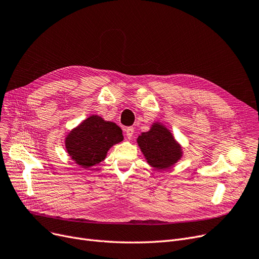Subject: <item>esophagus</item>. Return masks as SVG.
Masks as SVG:
<instances>
[{
    "label": "esophagus",
    "instance_id": "esophagus-1",
    "mask_svg": "<svg viewBox=\"0 0 259 259\" xmlns=\"http://www.w3.org/2000/svg\"><path fill=\"white\" fill-rule=\"evenodd\" d=\"M125 133H126V137L130 140L132 137H133V133H134V129L132 127H129L125 130Z\"/></svg>",
    "mask_w": 259,
    "mask_h": 259
}]
</instances>
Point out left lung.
<instances>
[{"label":"left lung","instance_id":"left-lung-1","mask_svg":"<svg viewBox=\"0 0 259 259\" xmlns=\"http://www.w3.org/2000/svg\"><path fill=\"white\" fill-rule=\"evenodd\" d=\"M137 142L146 161L155 169L170 168L183 155L181 145L160 121L153 122L149 131L141 133Z\"/></svg>","mask_w":259,"mask_h":259}]
</instances>
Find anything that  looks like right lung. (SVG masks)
<instances>
[{
  "mask_svg": "<svg viewBox=\"0 0 259 259\" xmlns=\"http://www.w3.org/2000/svg\"><path fill=\"white\" fill-rule=\"evenodd\" d=\"M122 140V131L115 122L91 115L67 133L65 148L77 165L90 168L104 161L112 146Z\"/></svg>",
  "mask_w": 259,
  "mask_h": 259,
  "instance_id": "right-lung-1",
  "label": "right lung"
}]
</instances>
